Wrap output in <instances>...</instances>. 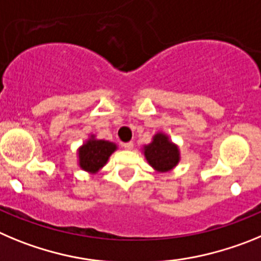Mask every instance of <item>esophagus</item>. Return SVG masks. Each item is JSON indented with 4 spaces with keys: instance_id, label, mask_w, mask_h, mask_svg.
I'll use <instances>...</instances> for the list:
<instances>
[{
    "instance_id": "obj_1",
    "label": "esophagus",
    "mask_w": 261,
    "mask_h": 261,
    "mask_svg": "<svg viewBox=\"0 0 261 261\" xmlns=\"http://www.w3.org/2000/svg\"><path fill=\"white\" fill-rule=\"evenodd\" d=\"M122 147L125 148V149H127V151H130V149H133V148H134V143L133 142L122 143Z\"/></svg>"
}]
</instances>
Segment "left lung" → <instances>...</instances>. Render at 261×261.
Returning <instances> with one entry per match:
<instances>
[{
    "label": "left lung",
    "mask_w": 261,
    "mask_h": 261,
    "mask_svg": "<svg viewBox=\"0 0 261 261\" xmlns=\"http://www.w3.org/2000/svg\"><path fill=\"white\" fill-rule=\"evenodd\" d=\"M143 152L148 164L160 173L174 169L180 160L178 147L163 133H157L152 142L144 145Z\"/></svg>",
    "instance_id": "8db88e82"
}]
</instances>
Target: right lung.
I'll return each mask as SVG.
<instances>
[{"label":"right lung","instance_id":"1","mask_svg":"<svg viewBox=\"0 0 261 261\" xmlns=\"http://www.w3.org/2000/svg\"><path fill=\"white\" fill-rule=\"evenodd\" d=\"M117 149V144L108 140H97L95 135L79 148V166L91 174L97 173L108 163L110 154Z\"/></svg>","mask_w":261,"mask_h":261}]
</instances>
